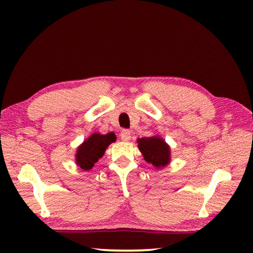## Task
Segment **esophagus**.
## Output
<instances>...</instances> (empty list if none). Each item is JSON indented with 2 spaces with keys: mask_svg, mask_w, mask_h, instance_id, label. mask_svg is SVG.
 Wrapping results in <instances>:
<instances>
[{
  "mask_svg": "<svg viewBox=\"0 0 253 253\" xmlns=\"http://www.w3.org/2000/svg\"><path fill=\"white\" fill-rule=\"evenodd\" d=\"M130 135L131 131L129 129H123L121 132V138L124 140V142H128L130 139Z\"/></svg>",
  "mask_w": 253,
  "mask_h": 253,
  "instance_id": "34e87169",
  "label": "esophagus"
}]
</instances>
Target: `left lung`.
Here are the masks:
<instances>
[{
	"label": "left lung",
	"instance_id": "left-lung-1",
	"mask_svg": "<svg viewBox=\"0 0 253 253\" xmlns=\"http://www.w3.org/2000/svg\"><path fill=\"white\" fill-rule=\"evenodd\" d=\"M138 148L144 160L151 163L156 169L165 168L170 162V149L165 140L158 136L144 137L137 139Z\"/></svg>",
	"mask_w": 253,
	"mask_h": 253
}]
</instances>
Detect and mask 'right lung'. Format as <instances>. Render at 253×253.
<instances>
[{"label":"right lung","instance_id":"obj_1","mask_svg":"<svg viewBox=\"0 0 253 253\" xmlns=\"http://www.w3.org/2000/svg\"><path fill=\"white\" fill-rule=\"evenodd\" d=\"M116 140L114 132L101 135L99 132H93L77 149L76 163L80 169L89 170L92 166L104 156L106 148Z\"/></svg>","mask_w":253,"mask_h":253}]
</instances>
